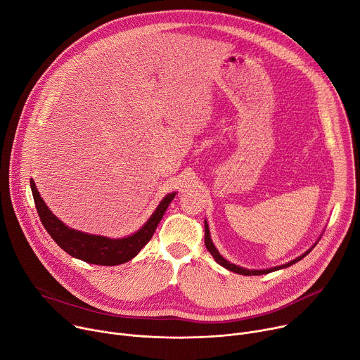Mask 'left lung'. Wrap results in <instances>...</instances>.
<instances>
[{"label": "left lung", "instance_id": "8db88e82", "mask_svg": "<svg viewBox=\"0 0 360 360\" xmlns=\"http://www.w3.org/2000/svg\"><path fill=\"white\" fill-rule=\"evenodd\" d=\"M319 242V240H317ZM205 245H206V248H207V251L212 254V257L214 258V261L217 262V264H220L222 266H225L226 269H229V271H232V272H236V274H240V275H262V274H268V272H272V271H276V269H281V268H287V266H290V265H292V264H295L297 261H300V259H302L304 257H306L313 248L316 246V243L310 248V250L307 251V252H304L301 257H298V258H295V259H292V261H290L288 264H284V265H281V266H274V268H269V269H246V268H242V266H238V265H235V264H231L229 261H226L222 255L219 254V251L216 250V246L213 245V242H212V239H210V232H209V226H207V222L205 220Z\"/></svg>", "mask_w": 360, "mask_h": 360}]
</instances>
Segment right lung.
Returning <instances> with one entry per match:
<instances>
[{
    "label": "right lung",
    "mask_w": 360,
    "mask_h": 360,
    "mask_svg": "<svg viewBox=\"0 0 360 360\" xmlns=\"http://www.w3.org/2000/svg\"><path fill=\"white\" fill-rule=\"evenodd\" d=\"M30 186L41 224L49 235L53 238V240L69 255L95 265H120L132 259L153 238L165 209L169 207L176 196V193H170V195L165 196L158 207L154 210L151 217L147 220L146 225L134 235L122 239H110L106 236L91 235L66 226L46 206L44 200L40 198V193L37 191L33 179L30 180Z\"/></svg>",
    "instance_id": "right-lung-1"
}]
</instances>
